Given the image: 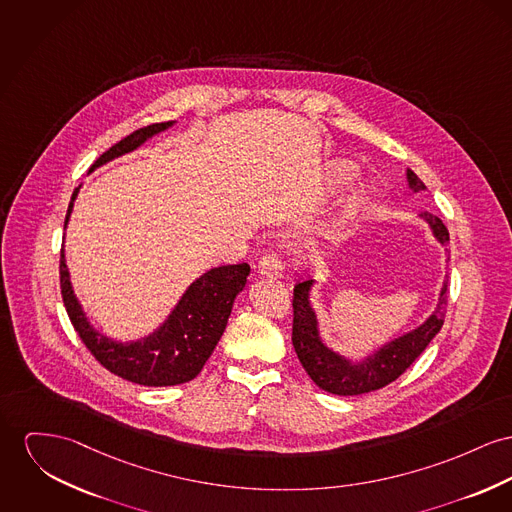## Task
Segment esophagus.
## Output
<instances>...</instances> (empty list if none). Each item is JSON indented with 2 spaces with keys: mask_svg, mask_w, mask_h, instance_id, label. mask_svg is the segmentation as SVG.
<instances>
[{
  "mask_svg": "<svg viewBox=\"0 0 512 512\" xmlns=\"http://www.w3.org/2000/svg\"><path fill=\"white\" fill-rule=\"evenodd\" d=\"M283 272V264L279 254H266L264 258H260L258 262V273L264 277H279Z\"/></svg>",
  "mask_w": 512,
  "mask_h": 512,
  "instance_id": "esophagus-1",
  "label": "esophagus"
}]
</instances>
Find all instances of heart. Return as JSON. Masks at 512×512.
Instances as JSON below:
<instances>
[{"label": "heart", "mask_w": 512, "mask_h": 512, "mask_svg": "<svg viewBox=\"0 0 512 512\" xmlns=\"http://www.w3.org/2000/svg\"><path fill=\"white\" fill-rule=\"evenodd\" d=\"M355 172H357L355 165L349 163V161H343V159L330 161V163L326 165L324 172H322V184H324L328 190H332V192H334V190H341L343 186H347V184L353 180ZM367 198H369V186H367V184H361V186L353 192V196L349 198L345 215H347V217L355 215L357 209H361V205L367 202Z\"/></svg>", "instance_id": "heart-1"}]
</instances>
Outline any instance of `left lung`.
I'll list each match as a JSON object with an SVG mask.
<instances>
[{
	"label": "left lung",
	"mask_w": 512,
	"mask_h": 512,
	"mask_svg": "<svg viewBox=\"0 0 512 512\" xmlns=\"http://www.w3.org/2000/svg\"><path fill=\"white\" fill-rule=\"evenodd\" d=\"M408 186L411 192L425 190V184L413 171H406ZM431 229L433 237L448 250V231L437 215L421 213L419 215ZM448 260V258H446ZM314 287V279L295 285L293 293V347L301 365L314 384L330 394L338 396H357L378 390L402 375L409 365L425 351V347L441 332L446 312V291H448V275L443 281L437 307L429 314V318L419 324L415 330L386 341L367 357L353 361L332 347H328L318 326V314L312 307L310 293Z\"/></svg>",
	"instance_id": "1"
}]
</instances>
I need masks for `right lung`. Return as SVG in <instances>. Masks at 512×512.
I'll return each mask as SVG.
<instances>
[{
    "label": "right lung",
    "mask_w": 512,
    "mask_h": 512,
    "mask_svg": "<svg viewBox=\"0 0 512 512\" xmlns=\"http://www.w3.org/2000/svg\"><path fill=\"white\" fill-rule=\"evenodd\" d=\"M174 124L176 122H161L136 130L103 153L91 171L103 167L112 159L136 151L147 139L169 130ZM79 188L81 184L71 194L64 229L68 227ZM248 273V264L207 270L190 283L157 330L139 340L116 341L95 330V326L89 322L79 299L75 297L64 248L60 258L62 299L75 332L104 369L141 386H176L200 375L205 361L227 328L233 303L244 289Z\"/></svg>",
    "instance_id": "right-lung-1"
}]
</instances>
